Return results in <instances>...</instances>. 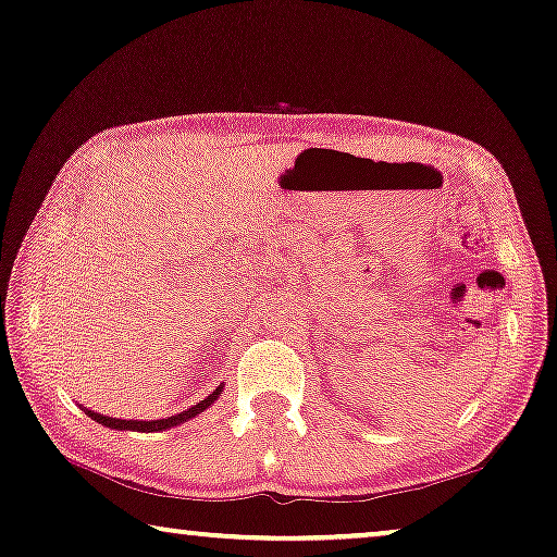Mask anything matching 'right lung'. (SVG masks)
<instances>
[{
    "instance_id": "1",
    "label": "right lung",
    "mask_w": 557,
    "mask_h": 557,
    "mask_svg": "<svg viewBox=\"0 0 557 557\" xmlns=\"http://www.w3.org/2000/svg\"><path fill=\"white\" fill-rule=\"evenodd\" d=\"M223 387L225 385H218L215 391H212L208 398L205 400H200L197 403V406H193V408H187V410H182V413H177V416H170V418H159V421H134V418H111V416H103V413H96V410H88V408H83L86 410V416L88 418H94L96 423H101V425H106V429H116V431H139V433H154V431H166V429H174V425H180V423H187V421H193L195 416H200L205 408H210L212 403H215L218 398H220V393H223Z\"/></svg>"
}]
</instances>
